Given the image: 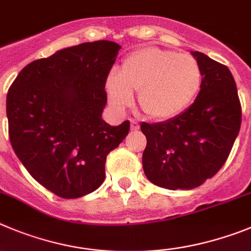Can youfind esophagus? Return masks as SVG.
I'll list each match as a JSON object with an SVG mask.
<instances>
[{
  "label": "esophagus",
  "instance_id": "esophagus-1",
  "mask_svg": "<svg viewBox=\"0 0 251 251\" xmlns=\"http://www.w3.org/2000/svg\"><path fill=\"white\" fill-rule=\"evenodd\" d=\"M138 129H139V123L137 121H134V119H132L130 121V130L132 132H137Z\"/></svg>",
  "mask_w": 251,
  "mask_h": 251
}]
</instances>
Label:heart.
I'll return each instance as SVG.
<instances>
[{
  "label": "heart",
  "mask_w": 251,
  "mask_h": 251,
  "mask_svg": "<svg viewBox=\"0 0 251 251\" xmlns=\"http://www.w3.org/2000/svg\"><path fill=\"white\" fill-rule=\"evenodd\" d=\"M201 86V70L190 54L146 47L124 59L119 73L105 80L108 102L122 113L134 100L144 113L155 121H167L180 114L197 97Z\"/></svg>",
  "instance_id": "b5f03b06"
}]
</instances>
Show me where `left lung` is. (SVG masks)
<instances>
[{
	"mask_svg": "<svg viewBox=\"0 0 251 251\" xmlns=\"http://www.w3.org/2000/svg\"><path fill=\"white\" fill-rule=\"evenodd\" d=\"M201 70V86L183 113L159 123H142L147 138L143 169L165 189L189 190L215 176L240 130L241 107L229 68L192 50Z\"/></svg>",
	"mask_w": 251,
	"mask_h": 251,
	"instance_id": "left-lung-1",
	"label": "left lung"
}]
</instances>
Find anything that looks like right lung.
Returning a JSON list of instances; mask_svg holds the SVG:
<instances>
[{"mask_svg":"<svg viewBox=\"0 0 251 251\" xmlns=\"http://www.w3.org/2000/svg\"><path fill=\"white\" fill-rule=\"evenodd\" d=\"M121 46L96 41L63 48L27 64L6 100L12 148L28 173L64 199L102 185L104 164L129 132V122L109 126L105 80Z\"/></svg>","mask_w":251,"mask_h":251,"instance_id":"1","label":"right lung"}]
</instances>
